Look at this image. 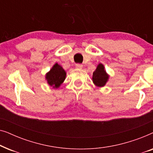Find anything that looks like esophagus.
<instances>
[{"instance_id":"34e87169","label":"esophagus","mask_w":153,"mask_h":153,"mask_svg":"<svg viewBox=\"0 0 153 153\" xmlns=\"http://www.w3.org/2000/svg\"><path fill=\"white\" fill-rule=\"evenodd\" d=\"M76 68H79V69H81L83 68V65L80 64V63H77V64H76Z\"/></svg>"}]
</instances>
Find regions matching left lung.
Returning <instances> with one entry per match:
<instances>
[{
    "mask_svg": "<svg viewBox=\"0 0 153 153\" xmlns=\"http://www.w3.org/2000/svg\"><path fill=\"white\" fill-rule=\"evenodd\" d=\"M108 79V75L104 70V67L102 64H99L93 74V83L99 87H102L106 84Z\"/></svg>",
    "mask_w": 153,
    "mask_h": 153,
    "instance_id": "obj_1",
    "label": "left lung"
}]
</instances>
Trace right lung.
I'll return each mask as SVG.
<instances>
[{"instance_id":"add662e5","label":"right lung","mask_w":153,"mask_h":153,"mask_svg":"<svg viewBox=\"0 0 153 153\" xmlns=\"http://www.w3.org/2000/svg\"><path fill=\"white\" fill-rule=\"evenodd\" d=\"M66 76V72L61 66L56 63L51 70L46 74V79L51 86L58 88L62 84Z\"/></svg>"}]
</instances>
